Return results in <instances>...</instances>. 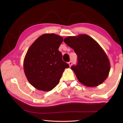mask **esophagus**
Instances as JSON below:
<instances>
[{
	"label": "esophagus",
	"instance_id": "obj_1",
	"mask_svg": "<svg viewBox=\"0 0 123 123\" xmlns=\"http://www.w3.org/2000/svg\"><path fill=\"white\" fill-rule=\"evenodd\" d=\"M68 63H69V66L71 67V66H72V61H70Z\"/></svg>",
	"mask_w": 123,
	"mask_h": 123
}]
</instances>
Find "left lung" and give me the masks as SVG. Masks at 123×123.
I'll return each mask as SVG.
<instances>
[{
    "mask_svg": "<svg viewBox=\"0 0 123 123\" xmlns=\"http://www.w3.org/2000/svg\"><path fill=\"white\" fill-rule=\"evenodd\" d=\"M67 45L77 55V64L72 66L79 82L87 87H96L103 83L110 71V63L106 53L90 36L81 34L64 39Z\"/></svg>",
    "mask_w": 123,
    "mask_h": 123,
    "instance_id": "obj_1",
    "label": "left lung"
}]
</instances>
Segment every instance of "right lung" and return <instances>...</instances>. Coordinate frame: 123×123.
<instances>
[{"label": "right lung", "mask_w": 123, "mask_h": 123, "mask_svg": "<svg viewBox=\"0 0 123 123\" xmlns=\"http://www.w3.org/2000/svg\"><path fill=\"white\" fill-rule=\"evenodd\" d=\"M63 38L55 34H44L28 49L24 60V72L33 87L50 91L58 84L69 65L62 60L59 48Z\"/></svg>", "instance_id": "right-lung-1"}]
</instances>
